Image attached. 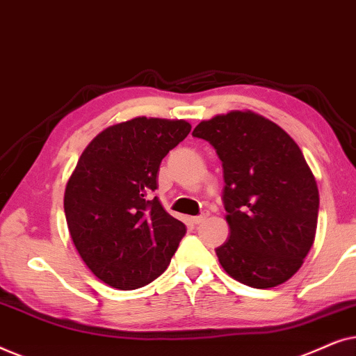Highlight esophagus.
I'll use <instances>...</instances> for the list:
<instances>
[{
  "instance_id": "esophagus-1",
  "label": "esophagus",
  "mask_w": 356,
  "mask_h": 356,
  "mask_svg": "<svg viewBox=\"0 0 356 356\" xmlns=\"http://www.w3.org/2000/svg\"><path fill=\"white\" fill-rule=\"evenodd\" d=\"M207 217H209V212H202L201 216H196V217H193V218H191V222L194 223V225H199V223H202L204 220H206Z\"/></svg>"
}]
</instances>
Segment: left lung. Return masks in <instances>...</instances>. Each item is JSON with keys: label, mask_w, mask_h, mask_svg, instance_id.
Returning a JSON list of instances; mask_svg holds the SVG:
<instances>
[{"label": "left lung", "mask_w": 356, "mask_h": 356, "mask_svg": "<svg viewBox=\"0 0 356 356\" xmlns=\"http://www.w3.org/2000/svg\"><path fill=\"white\" fill-rule=\"evenodd\" d=\"M194 138L222 160L230 236L216 252L233 279L272 289L296 274L314 243L319 191L298 144L252 111L201 121Z\"/></svg>", "instance_id": "left-lung-1"}]
</instances>
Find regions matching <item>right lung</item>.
Masks as SVG:
<instances>
[{
	"mask_svg": "<svg viewBox=\"0 0 356 356\" xmlns=\"http://www.w3.org/2000/svg\"><path fill=\"white\" fill-rule=\"evenodd\" d=\"M191 131L184 120L133 118L97 134L77 160L65 191L72 243L106 285L134 290L167 269L186 233L165 211L160 162Z\"/></svg>",
	"mask_w": 356,
	"mask_h": 356,
	"instance_id": "1",
	"label": "right lung"
}]
</instances>
